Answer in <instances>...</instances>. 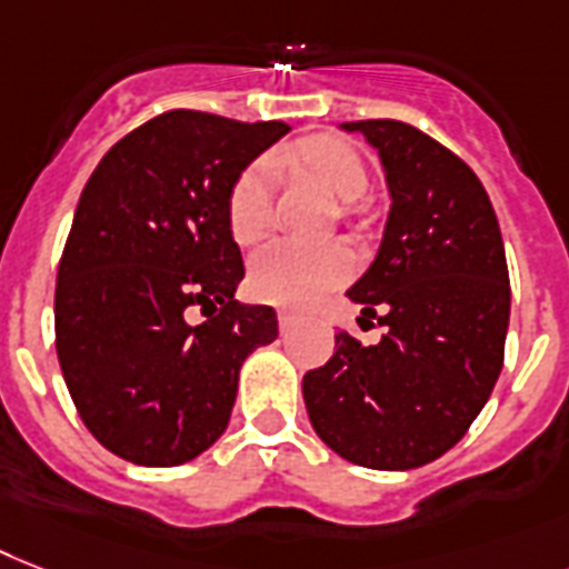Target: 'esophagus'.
Masks as SVG:
<instances>
[{
    "mask_svg": "<svg viewBox=\"0 0 569 569\" xmlns=\"http://www.w3.org/2000/svg\"><path fill=\"white\" fill-rule=\"evenodd\" d=\"M277 321H280V330H289V327H295V321H298V316H295V312H277Z\"/></svg>",
    "mask_w": 569,
    "mask_h": 569,
    "instance_id": "34e87169",
    "label": "esophagus"
}]
</instances>
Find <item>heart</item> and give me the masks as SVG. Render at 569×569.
Listing matches in <instances>:
<instances>
[{
  "label": "heart",
  "mask_w": 569,
  "mask_h": 569,
  "mask_svg": "<svg viewBox=\"0 0 569 569\" xmlns=\"http://www.w3.org/2000/svg\"><path fill=\"white\" fill-rule=\"evenodd\" d=\"M283 160L307 172L341 204H353L368 189L365 160L348 140L321 133L295 142ZM274 166L257 160L233 180L228 196V228L239 244H257L271 230ZM353 274V253L341 242H274L253 257L251 289L277 307H309Z\"/></svg>",
  "instance_id": "obj_1"
}]
</instances>
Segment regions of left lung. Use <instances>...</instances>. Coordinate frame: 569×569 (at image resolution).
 I'll list each match as a JSON object with an SVG mask.
<instances>
[{
    "instance_id": "left-lung-1",
    "label": "left lung",
    "mask_w": 569,
    "mask_h": 569,
    "mask_svg": "<svg viewBox=\"0 0 569 569\" xmlns=\"http://www.w3.org/2000/svg\"><path fill=\"white\" fill-rule=\"evenodd\" d=\"M339 128L362 133L389 187L380 251L348 289L386 336L339 332L330 362L303 377V403L341 459L412 470L459 445L500 377L506 248L482 180L441 142L397 119Z\"/></svg>"
}]
</instances>
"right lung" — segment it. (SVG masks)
<instances>
[{
  "instance_id": "add662e5",
  "label": "right lung",
  "mask_w": 569,
  "mask_h": 569,
  "mask_svg": "<svg viewBox=\"0 0 569 569\" xmlns=\"http://www.w3.org/2000/svg\"><path fill=\"white\" fill-rule=\"evenodd\" d=\"M283 122L169 110L101 157L54 289L58 362L78 415L119 459L174 468L228 429L239 368L277 339L271 307L237 303L233 180ZM198 306L208 318L188 321Z\"/></svg>"
}]
</instances>
